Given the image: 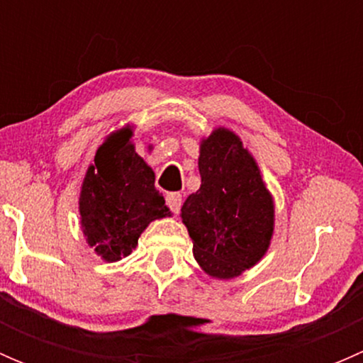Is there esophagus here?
<instances>
[{
	"mask_svg": "<svg viewBox=\"0 0 363 363\" xmlns=\"http://www.w3.org/2000/svg\"><path fill=\"white\" fill-rule=\"evenodd\" d=\"M167 205L170 207V211L174 214H179L181 211V205H182V195L181 193H168L167 195Z\"/></svg>",
	"mask_w": 363,
	"mask_h": 363,
	"instance_id": "34e87169",
	"label": "esophagus"
}]
</instances>
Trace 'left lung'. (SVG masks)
<instances>
[{
    "mask_svg": "<svg viewBox=\"0 0 363 363\" xmlns=\"http://www.w3.org/2000/svg\"><path fill=\"white\" fill-rule=\"evenodd\" d=\"M199 191L181 208L193 255L207 276L233 279L269 251L276 208L258 163L228 128L200 140Z\"/></svg>",
    "mask_w": 363,
    "mask_h": 363,
    "instance_id": "obj_1",
    "label": "left lung"
}]
</instances>
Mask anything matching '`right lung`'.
Wrapping results in <instances>:
<instances>
[{
  "label": "right lung",
  "instance_id": "1",
  "mask_svg": "<svg viewBox=\"0 0 363 363\" xmlns=\"http://www.w3.org/2000/svg\"><path fill=\"white\" fill-rule=\"evenodd\" d=\"M131 137L130 124L112 131L98 147L80 188L84 237L107 263L131 255L149 223L172 216L155 188V172L137 155Z\"/></svg>",
  "mask_w": 363,
  "mask_h": 363
}]
</instances>
